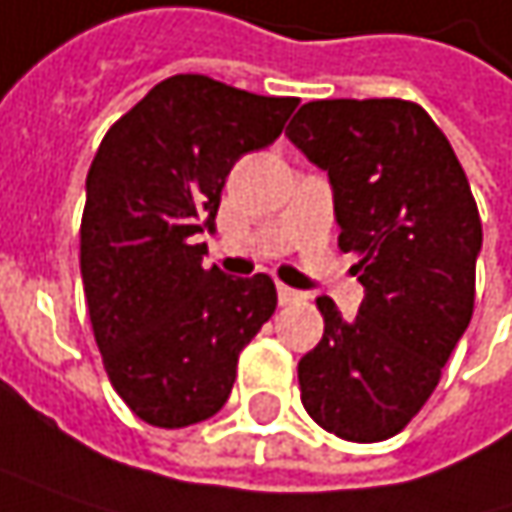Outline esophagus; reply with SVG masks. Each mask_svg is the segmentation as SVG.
Masks as SVG:
<instances>
[{"label": "esophagus", "instance_id": "1", "mask_svg": "<svg viewBox=\"0 0 512 512\" xmlns=\"http://www.w3.org/2000/svg\"><path fill=\"white\" fill-rule=\"evenodd\" d=\"M276 297H279V303H282V306L303 300V294H300V291H294V288H288V285H276Z\"/></svg>", "mask_w": 512, "mask_h": 512}]
</instances>
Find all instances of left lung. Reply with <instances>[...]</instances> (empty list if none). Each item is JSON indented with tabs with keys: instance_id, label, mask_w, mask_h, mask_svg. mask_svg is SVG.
<instances>
[{
	"instance_id": "obj_1",
	"label": "left lung",
	"mask_w": 512,
	"mask_h": 512,
	"mask_svg": "<svg viewBox=\"0 0 512 512\" xmlns=\"http://www.w3.org/2000/svg\"><path fill=\"white\" fill-rule=\"evenodd\" d=\"M285 136L329 174L338 247L358 253L361 309L317 297L323 338L297 364L300 399L329 434L379 443L434 393L475 309L481 215L446 133L414 101H309Z\"/></svg>"
}]
</instances>
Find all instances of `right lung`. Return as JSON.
I'll list each match as a JSON object with an SVG mask.
<instances>
[{"mask_svg":"<svg viewBox=\"0 0 512 512\" xmlns=\"http://www.w3.org/2000/svg\"><path fill=\"white\" fill-rule=\"evenodd\" d=\"M297 98L171 75L104 133L87 174L81 276L113 390L157 428L215 417L236 364L276 309L274 279L203 268L221 189L271 145Z\"/></svg>","mask_w":512,"mask_h":512,"instance_id":"add662e5","label":"right lung"}]
</instances>
